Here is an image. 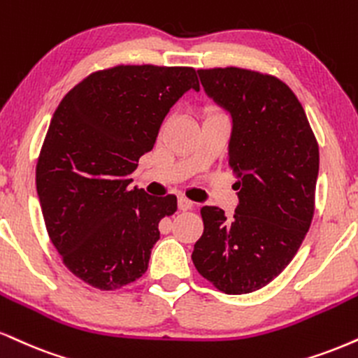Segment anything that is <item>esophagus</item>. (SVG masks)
Instances as JSON below:
<instances>
[{"label":"esophagus","mask_w":358,"mask_h":358,"mask_svg":"<svg viewBox=\"0 0 358 358\" xmlns=\"http://www.w3.org/2000/svg\"><path fill=\"white\" fill-rule=\"evenodd\" d=\"M193 206H195V203H193L192 200H188V198H178V208L182 210V212H188V210H192Z\"/></svg>","instance_id":"1"}]
</instances>
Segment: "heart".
I'll list each match as a JSON object with an SVG mask.
<instances>
[{
  "instance_id": "heart-1",
  "label": "heart",
  "mask_w": 358,
  "mask_h": 358,
  "mask_svg": "<svg viewBox=\"0 0 358 358\" xmlns=\"http://www.w3.org/2000/svg\"><path fill=\"white\" fill-rule=\"evenodd\" d=\"M212 115H222L220 111L218 110H215V108H208L206 110V116H212Z\"/></svg>"
}]
</instances>
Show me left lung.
<instances>
[{"label": "left lung", "instance_id": "left-lung-1", "mask_svg": "<svg viewBox=\"0 0 358 358\" xmlns=\"http://www.w3.org/2000/svg\"><path fill=\"white\" fill-rule=\"evenodd\" d=\"M198 75L234 118L228 168L240 203L231 218L218 206H201L203 234L192 260L223 294H250L283 272L307 235L318 143L302 103L277 76L236 66Z\"/></svg>", "mask_w": 358, "mask_h": 358}]
</instances>
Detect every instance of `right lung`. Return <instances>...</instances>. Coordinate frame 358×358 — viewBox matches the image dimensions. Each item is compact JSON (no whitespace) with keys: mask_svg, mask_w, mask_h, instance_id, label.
<instances>
[{"mask_svg":"<svg viewBox=\"0 0 358 358\" xmlns=\"http://www.w3.org/2000/svg\"><path fill=\"white\" fill-rule=\"evenodd\" d=\"M200 90L190 66L118 64L70 90L56 108L36 163V190L64 266L100 290L135 282L176 196L130 188L175 101Z\"/></svg>","mask_w":358,"mask_h":358,"instance_id":"add662e5","label":"right lung"}]
</instances>
